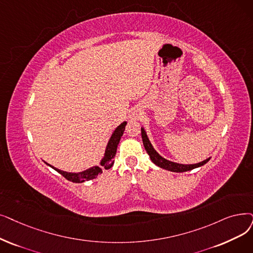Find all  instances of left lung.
I'll list each match as a JSON object with an SVG mask.
<instances>
[{
	"instance_id": "left-lung-1",
	"label": "left lung",
	"mask_w": 253,
	"mask_h": 253,
	"mask_svg": "<svg viewBox=\"0 0 253 253\" xmlns=\"http://www.w3.org/2000/svg\"><path fill=\"white\" fill-rule=\"evenodd\" d=\"M141 138H142V142H144V147L147 151V153L149 154V156L151 158V160L158 166L161 169H168L170 171H174V172H183V171H187V170H191L193 169L196 168H200L204 164H206L210 158L206 159L200 163H196V164H180V163H175V162H171L169 160H167L166 158L161 157L159 154L154 150L153 146L151 145V142L146 134V131L144 130V128H141Z\"/></svg>"
}]
</instances>
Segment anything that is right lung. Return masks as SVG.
<instances>
[{
	"instance_id": "1",
	"label": "right lung",
	"mask_w": 253,
	"mask_h": 253,
	"mask_svg": "<svg viewBox=\"0 0 253 253\" xmlns=\"http://www.w3.org/2000/svg\"><path fill=\"white\" fill-rule=\"evenodd\" d=\"M126 124H127L126 122L122 123L114 131V133H113L111 139H109L108 144H107V147H106V150H105V154H104V157L101 160V163H100L101 167H93V168L86 169V170H84L82 172H78V173L74 172L73 173V172H67V171L60 170L58 169H54L53 167L49 166V164H48V166L51 167L53 169H56L58 172H60L63 175L64 178H66L70 182L82 183V182H84V181H89V180L95 179L98 174L102 173V169H109L114 166V162H115L114 158L116 156L117 148H118V145H119V142H120L121 136H122L123 133H124Z\"/></svg>"
}]
</instances>
